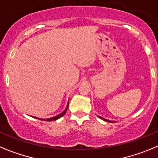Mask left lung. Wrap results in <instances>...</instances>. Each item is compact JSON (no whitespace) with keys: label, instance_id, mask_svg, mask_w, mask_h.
Returning <instances> with one entry per match:
<instances>
[{"label":"left lung","instance_id":"8db88e82","mask_svg":"<svg viewBox=\"0 0 158 158\" xmlns=\"http://www.w3.org/2000/svg\"><path fill=\"white\" fill-rule=\"evenodd\" d=\"M99 118H101V119H103V120H105V121H107V122H110V123L111 122V121H110V120H107V119H105V118H102V117H100V116H99Z\"/></svg>","mask_w":158,"mask_h":158}]
</instances>
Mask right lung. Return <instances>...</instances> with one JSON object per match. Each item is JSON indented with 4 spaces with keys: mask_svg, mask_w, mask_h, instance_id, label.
Listing matches in <instances>:
<instances>
[{
    "mask_svg": "<svg viewBox=\"0 0 158 158\" xmlns=\"http://www.w3.org/2000/svg\"><path fill=\"white\" fill-rule=\"evenodd\" d=\"M68 105H69V104H68ZM67 108H68V106H67V107L66 108H65V111H63V112L62 113H61V114H59V115H56V116H54V117H52V118H47V119H43V118H40V119H42V120H45V121H52V120H57V119H58V118H61V117L62 116H63L64 115H65V111H67ZM35 118V117H34Z\"/></svg>",
    "mask_w": 158,
    "mask_h": 158,
    "instance_id": "add662e5",
    "label": "right lung"
}]
</instances>
